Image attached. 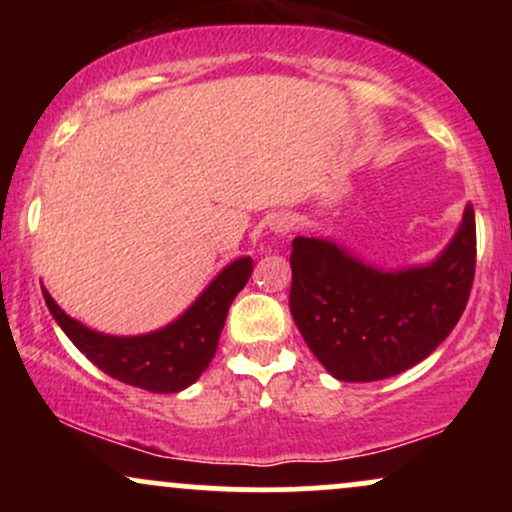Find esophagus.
<instances>
[{
    "mask_svg": "<svg viewBox=\"0 0 512 512\" xmlns=\"http://www.w3.org/2000/svg\"><path fill=\"white\" fill-rule=\"evenodd\" d=\"M269 228H272L276 236H289V233L293 231L291 214H276V216H272V221H269Z\"/></svg>",
    "mask_w": 512,
    "mask_h": 512,
    "instance_id": "obj_1",
    "label": "esophagus"
}]
</instances>
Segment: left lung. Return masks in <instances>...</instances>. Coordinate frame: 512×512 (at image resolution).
I'll use <instances>...</instances> for the list:
<instances>
[{
	"mask_svg": "<svg viewBox=\"0 0 512 512\" xmlns=\"http://www.w3.org/2000/svg\"><path fill=\"white\" fill-rule=\"evenodd\" d=\"M477 267L467 204L455 238L426 267L383 272L332 240H293L289 305L317 361L344 383L402 373L436 351L464 313Z\"/></svg>",
	"mask_w": 512,
	"mask_h": 512,
	"instance_id": "8db88e82",
	"label": "left lung"
}]
</instances>
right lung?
<instances>
[{"mask_svg":"<svg viewBox=\"0 0 512 512\" xmlns=\"http://www.w3.org/2000/svg\"><path fill=\"white\" fill-rule=\"evenodd\" d=\"M252 274L250 257L228 264L178 320L142 337H110L69 317L43 289L52 317L93 366L125 385L149 392H180L207 370L233 298Z\"/></svg>","mask_w":512,"mask_h":512,"instance_id":"add662e5","label":"right lung"}]
</instances>
